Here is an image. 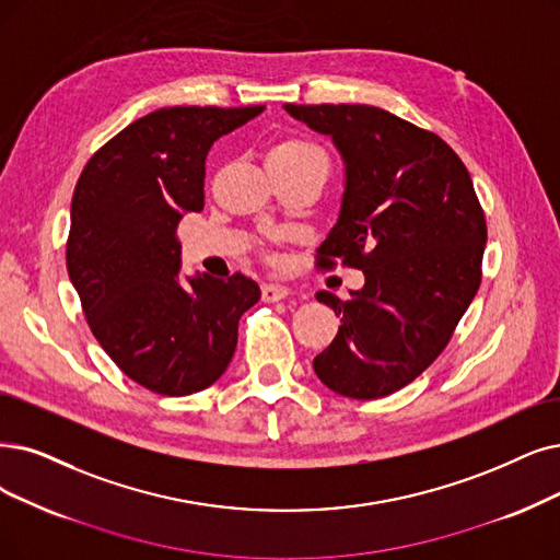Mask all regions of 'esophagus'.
Listing matches in <instances>:
<instances>
[{
  "label": "esophagus",
  "instance_id": "34e87169",
  "mask_svg": "<svg viewBox=\"0 0 560 560\" xmlns=\"http://www.w3.org/2000/svg\"><path fill=\"white\" fill-rule=\"evenodd\" d=\"M287 296H289V289L282 284H264L261 287V301H266V303H276Z\"/></svg>",
  "mask_w": 560,
  "mask_h": 560
}]
</instances>
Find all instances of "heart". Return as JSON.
<instances>
[{
	"mask_svg": "<svg viewBox=\"0 0 560 560\" xmlns=\"http://www.w3.org/2000/svg\"><path fill=\"white\" fill-rule=\"evenodd\" d=\"M268 161L273 163H303V161H326V153L319 144L305 138H284L273 149Z\"/></svg>",
	"mask_w": 560,
	"mask_h": 560,
	"instance_id": "b5f03b06",
	"label": "heart"
}]
</instances>
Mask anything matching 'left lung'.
Instances as JSON below:
<instances>
[{"label": "left lung", "instance_id": "obj_1", "mask_svg": "<svg viewBox=\"0 0 560 560\" xmlns=\"http://www.w3.org/2000/svg\"><path fill=\"white\" fill-rule=\"evenodd\" d=\"M289 115L338 144L347 163L340 220L317 250L365 276L361 292L317 301L340 315L315 372L338 395L386 397L448 347L482 280L487 222L471 174L436 132L372 105H294Z\"/></svg>", "mask_w": 560, "mask_h": 560}]
</instances>
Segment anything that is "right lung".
<instances>
[{
  "mask_svg": "<svg viewBox=\"0 0 560 560\" xmlns=\"http://www.w3.org/2000/svg\"><path fill=\"white\" fill-rule=\"evenodd\" d=\"M261 109H155L105 142L75 184L69 278L98 345L151 393L209 388L232 361L241 315L261 296L243 273L184 280L176 238L182 218L205 209L211 144Z\"/></svg>",
  "mask_w": 560,
  "mask_h": 560,
  "instance_id": "1",
  "label": "right lung"
}]
</instances>
